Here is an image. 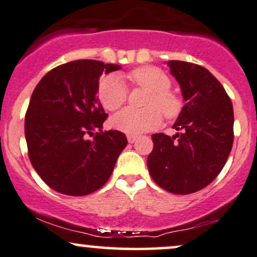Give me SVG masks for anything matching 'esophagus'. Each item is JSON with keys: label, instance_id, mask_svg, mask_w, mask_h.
<instances>
[{"label": "esophagus", "instance_id": "obj_1", "mask_svg": "<svg viewBox=\"0 0 257 257\" xmlns=\"http://www.w3.org/2000/svg\"><path fill=\"white\" fill-rule=\"evenodd\" d=\"M137 136H134V135H128L127 136V141H128V143H135L136 141H137Z\"/></svg>", "mask_w": 257, "mask_h": 257}]
</instances>
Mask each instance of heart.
<instances>
[{"mask_svg": "<svg viewBox=\"0 0 257 257\" xmlns=\"http://www.w3.org/2000/svg\"><path fill=\"white\" fill-rule=\"evenodd\" d=\"M132 85L147 90L144 101L147 108L137 110L125 108L111 117L114 128L127 135H140L156 128L162 121V113L167 119L180 114L183 101L176 92L171 91V79L161 69L144 66L136 68L127 75ZM98 99L107 110H116L127 99V89L117 74L110 73L102 77L98 84Z\"/></svg>", "mask_w": 257, "mask_h": 257, "instance_id": "b5f03b06", "label": "heart"}]
</instances>
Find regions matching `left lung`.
Returning <instances> with one entry per match:
<instances>
[{"instance_id":"8db88e82","label":"left lung","mask_w":257,"mask_h":257,"mask_svg":"<svg viewBox=\"0 0 257 257\" xmlns=\"http://www.w3.org/2000/svg\"><path fill=\"white\" fill-rule=\"evenodd\" d=\"M185 101L173 137L152 136L149 173L160 188L177 195L200 191L218 177L233 144L231 98L207 68L185 61H168Z\"/></svg>"}]
</instances>
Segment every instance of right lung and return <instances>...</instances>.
Here are the masks:
<instances>
[{"label": "right lung", "mask_w": 257, "mask_h": 257, "mask_svg": "<svg viewBox=\"0 0 257 257\" xmlns=\"http://www.w3.org/2000/svg\"><path fill=\"white\" fill-rule=\"evenodd\" d=\"M119 65L75 60L48 72L33 90L25 114L30 161L51 189L68 196L97 191L109 179L125 134L102 131L108 114L98 101V80ZM87 135H93L91 141Z\"/></svg>", "instance_id": "1"}]
</instances>
